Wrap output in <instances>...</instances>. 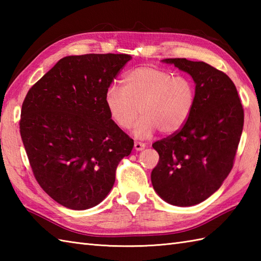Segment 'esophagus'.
<instances>
[{
	"label": "esophagus",
	"mask_w": 261,
	"mask_h": 261,
	"mask_svg": "<svg viewBox=\"0 0 261 261\" xmlns=\"http://www.w3.org/2000/svg\"><path fill=\"white\" fill-rule=\"evenodd\" d=\"M146 148V145L145 143H142V142H135V149L137 151H141V150H143V149Z\"/></svg>",
	"instance_id": "34e87169"
}]
</instances>
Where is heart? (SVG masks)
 <instances>
[{"instance_id":"1","label":"heart","mask_w":261,"mask_h":261,"mask_svg":"<svg viewBox=\"0 0 261 261\" xmlns=\"http://www.w3.org/2000/svg\"><path fill=\"white\" fill-rule=\"evenodd\" d=\"M122 82L123 90L111 85L104 96L110 118L120 129L134 124L139 109L142 116L134 127L137 138L151 137L158 129L164 135L176 134L190 119L196 87L188 76L141 66L127 71Z\"/></svg>"}]
</instances>
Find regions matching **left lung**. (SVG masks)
Segmentation results:
<instances>
[{
	"label": "left lung",
	"mask_w": 261,
	"mask_h": 261,
	"mask_svg": "<svg viewBox=\"0 0 261 261\" xmlns=\"http://www.w3.org/2000/svg\"><path fill=\"white\" fill-rule=\"evenodd\" d=\"M163 63L192 76L196 101L185 125L152 145L159 162L151 182L165 202L192 206L218 191L230 174L243 129V109L233 82L223 71L186 58Z\"/></svg>",
	"instance_id": "obj_1"
}]
</instances>
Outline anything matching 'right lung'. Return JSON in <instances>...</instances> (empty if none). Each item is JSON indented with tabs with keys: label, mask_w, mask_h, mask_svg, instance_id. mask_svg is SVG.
Masks as SVG:
<instances>
[{
	"label": "right lung",
	"mask_w": 261,
	"mask_h": 261,
	"mask_svg": "<svg viewBox=\"0 0 261 261\" xmlns=\"http://www.w3.org/2000/svg\"><path fill=\"white\" fill-rule=\"evenodd\" d=\"M125 54L67 56L33 85L22 104L20 134L37 181L65 207L87 210L112 190L134 140L111 120L104 96Z\"/></svg>",
	"instance_id": "add662e5"
}]
</instances>
